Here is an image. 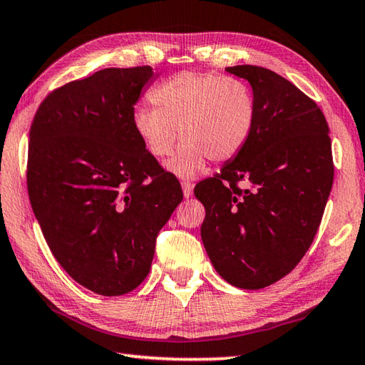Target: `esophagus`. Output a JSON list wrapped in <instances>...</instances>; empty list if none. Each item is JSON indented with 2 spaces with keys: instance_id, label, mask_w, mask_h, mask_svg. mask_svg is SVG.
<instances>
[{
  "instance_id": "esophagus-1",
  "label": "esophagus",
  "mask_w": 365,
  "mask_h": 365,
  "mask_svg": "<svg viewBox=\"0 0 365 365\" xmlns=\"http://www.w3.org/2000/svg\"><path fill=\"white\" fill-rule=\"evenodd\" d=\"M182 194H184V197H190L192 195V184H190V181H182Z\"/></svg>"
}]
</instances>
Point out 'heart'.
<instances>
[{
	"label": "heart",
	"mask_w": 365,
	"mask_h": 365,
	"mask_svg": "<svg viewBox=\"0 0 365 365\" xmlns=\"http://www.w3.org/2000/svg\"><path fill=\"white\" fill-rule=\"evenodd\" d=\"M153 107H138L134 131L152 157L165 158L178 139L184 143L166 170L192 178L207 158L227 162L244 149L257 121V102L250 86L216 73H178L152 94Z\"/></svg>",
	"instance_id": "1"
}]
</instances>
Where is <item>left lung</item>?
Wrapping results in <instances>:
<instances>
[{
    "instance_id": "left-lung-1",
    "label": "left lung",
    "mask_w": 365,
    "mask_h": 365,
    "mask_svg": "<svg viewBox=\"0 0 365 365\" xmlns=\"http://www.w3.org/2000/svg\"><path fill=\"white\" fill-rule=\"evenodd\" d=\"M226 70L252 85L257 121L244 149L194 194L216 272L259 290L293 271L314 240L334 184L331 140L321 108L284 76L257 66Z\"/></svg>"
}]
</instances>
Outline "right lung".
Instances as JSON below:
<instances>
[{
  "label": "right lung",
  "mask_w": 365,
  "mask_h": 365,
  "mask_svg": "<svg viewBox=\"0 0 365 365\" xmlns=\"http://www.w3.org/2000/svg\"><path fill=\"white\" fill-rule=\"evenodd\" d=\"M152 67L104 68L46 96L30 128L27 189L44 239L66 272L98 295L131 292L182 200L134 131Z\"/></svg>",
  "instance_id": "1"
}]
</instances>
